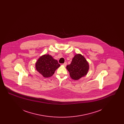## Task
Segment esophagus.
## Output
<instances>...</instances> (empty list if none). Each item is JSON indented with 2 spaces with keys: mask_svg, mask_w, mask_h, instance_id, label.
Segmentation results:
<instances>
[{
  "mask_svg": "<svg viewBox=\"0 0 124 124\" xmlns=\"http://www.w3.org/2000/svg\"><path fill=\"white\" fill-rule=\"evenodd\" d=\"M63 65H64L65 66H66V65H67V63H66V62H65V63L63 64Z\"/></svg>",
  "mask_w": 124,
  "mask_h": 124,
  "instance_id": "obj_1",
  "label": "esophagus"
}]
</instances>
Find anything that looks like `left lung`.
Segmentation results:
<instances>
[{
	"label": "left lung",
	"mask_w": 124,
	"mask_h": 124,
	"mask_svg": "<svg viewBox=\"0 0 124 124\" xmlns=\"http://www.w3.org/2000/svg\"><path fill=\"white\" fill-rule=\"evenodd\" d=\"M66 69L69 72L71 78L77 80L87 74L89 65L83 55L77 54L73 58L71 64L66 66Z\"/></svg>",
	"instance_id": "1"
}]
</instances>
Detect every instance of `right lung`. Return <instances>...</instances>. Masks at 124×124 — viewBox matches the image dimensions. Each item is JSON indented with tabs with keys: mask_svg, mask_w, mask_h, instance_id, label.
Returning <instances> with one entry per match:
<instances>
[{
	"mask_svg": "<svg viewBox=\"0 0 124 124\" xmlns=\"http://www.w3.org/2000/svg\"><path fill=\"white\" fill-rule=\"evenodd\" d=\"M60 66L58 61L49 54H45L40 57L35 64V68L45 78L53 75L55 71Z\"/></svg>",
	"mask_w": 124,
	"mask_h": 124,
	"instance_id": "1",
	"label": "right lung"
}]
</instances>
